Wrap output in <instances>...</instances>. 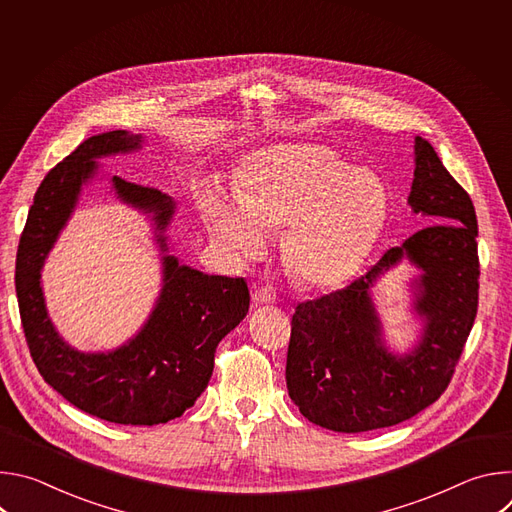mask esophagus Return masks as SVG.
<instances>
[{"label": "esophagus", "instance_id": "1", "mask_svg": "<svg viewBox=\"0 0 512 512\" xmlns=\"http://www.w3.org/2000/svg\"><path fill=\"white\" fill-rule=\"evenodd\" d=\"M253 302L263 306V304H275V294L269 287H255L253 289Z\"/></svg>", "mask_w": 512, "mask_h": 512}]
</instances>
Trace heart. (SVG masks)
<instances>
[{
  "label": "heart",
  "mask_w": 512,
  "mask_h": 512,
  "mask_svg": "<svg viewBox=\"0 0 512 512\" xmlns=\"http://www.w3.org/2000/svg\"><path fill=\"white\" fill-rule=\"evenodd\" d=\"M391 206V190L377 172L340 160L324 145L265 150L237 198L216 186L204 196L210 233L241 263L265 253V233L289 227L283 257L308 287L346 281L377 245Z\"/></svg>",
  "instance_id": "obj_1"
}]
</instances>
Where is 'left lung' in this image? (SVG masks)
<instances>
[{"mask_svg":"<svg viewBox=\"0 0 512 512\" xmlns=\"http://www.w3.org/2000/svg\"><path fill=\"white\" fill-rule=\"evenodd\" d=\"M407 204L433 223L389 249L348 287L304 302L291 318L285 383L312 423L360 433L411 419L446 391L478 308V223L468 192L450 176L431 143L415 137ZM407 260L410 311L418 340L405 353L384 340L372 287Z\"/></svg>","mask_w":512,"mask_h":512,"instance_id":"obj_1","label":"left lung"}]
</instances>
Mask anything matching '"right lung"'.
<instances>
[{
    "label": "right lung",
    "instance_id": "1",
    "mask_svg": "<svg viewBox=\"0 0 512 512\" xmlns=\"http://www.w3.org/2000/svg\"><path fill=\"white\" fill-rule=\"evenodd\" d=\"M143 135L125 129L85 139L42 180L16 255V294L30 354L42 379L68 403L121 425H158L180 417L206 389L214 350L249 312L243 277L208 275L182 265L166 235L176 202L156 188L111 176L115 198L150 218L162 255V289L143 326L113 350L68 344L46 310L42 269L77 210L81 192L99 178V160L139 152Z\"/></svg>",
    "mask_w": 512,
    "mask_h": 512
}]
</instances>
